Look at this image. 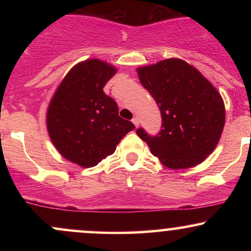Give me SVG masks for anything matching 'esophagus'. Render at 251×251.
I'll return each instance as SVG.
<instances>
[{
    "instance_id": "34e87169",
    "label": "esophagus",
    "mask_w": 251,
    "mask_h": 251,
    "mask_svg": "<svg viewBox=\"0 0 251 251\" xmlns=\"http://www.w3.org/2000/svg\"><path fill=\"white\" fill-rule=\"evenodd\" d=\"M132 123H133L135 126H138V125H139V118H138V117H134L133 119H132Z\"/></svg>"
}]
</instances>
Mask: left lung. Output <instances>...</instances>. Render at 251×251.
I'll list each match as a JSON object with an SVG mask.
<instances>
[{
    "label": "left lung",
    "instance_id": "1",
    "mask_svg": "<svg viewBox=\"0 0 251 251\" xmlns=\"http://www.w3.org/2000/svg\"><path fill=\"white\" fill-rule=\"evenodd\" d=\"M138 75L162 114V129L151 135L138 128L140 139L169 169H188L203 162L215 150L226 122L220 93L179 59L140 67Z\"/></svg>",
    "mask_w": 251,
    "mask_h": 251
}]
</instances>
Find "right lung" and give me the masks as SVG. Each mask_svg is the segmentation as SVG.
<instances>
[{
	"label": "right lung",
	"mask_w": 251,
	"mask_h": 251,
	"mask_svg": "<svg viewBox=\"0 0 251 251\" xmlns=\"http://www.w3.org/2000/svg\"><path fill=\"white\" fill-rule=\"evenodd\" d=\"M116 72L98 59L79 63L60 83L48 107L47 127L54 146L83 168L96 166L113 153L134 128L119 117L117 102L102 91Z\"/></svg>",
	"instance_id": "add662e5"
}]
</instances>
